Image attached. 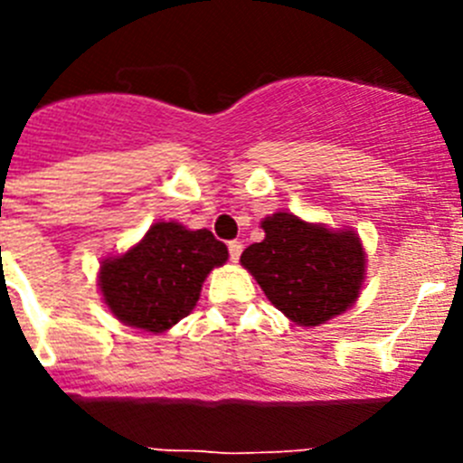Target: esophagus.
<instances>
[{"label":"esophagus","instance_id":"esophagus-1","mask_svg":"<svg viewBox=\"0 0 463 463\" xmlns=\"http://www.w3.org/2000/svg\"><path fill=\"white\" fill-rule=\"evenodd\" d=\"M227 248H229V260L239 261L241 250H243V245H241V241H229Z\"/></svg>","mask_w":463,"mask_h":463}]
</instances>
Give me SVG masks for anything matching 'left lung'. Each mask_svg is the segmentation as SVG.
I'll return each instance as SVG.
<instances>
[{
    "label": "left lung",
    "instance_id": "obj_1",
    "mask_svg": "<svg viewBox=\"0 0 463 463\" xmlns=\"http://www.w3.org/2000/svg\"><path fill=\"white\" fill-rule=\"evenodd\" d=\"M261 229L267 236L245 248L241 264L289 320L317 326L357 301L364 248L353 232H329L292 213H276Z\"/></svg>",
    "mask_w": 463,
    "mask_h": 463
}]
</instances>
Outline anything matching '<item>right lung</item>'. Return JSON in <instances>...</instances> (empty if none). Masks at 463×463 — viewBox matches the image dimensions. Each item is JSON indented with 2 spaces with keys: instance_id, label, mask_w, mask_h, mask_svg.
I'll return each instance as SVG.
<instances>
[{
  "instance_id": "add662e5",
  "label": "right lung",
  "mask_w": 463,
  "mask_h": 463,
  "mask_svg": "<svg viewBox=\"0 0 463 463\" xmlns=\"http://www.w3.org/2000/svg\"><path fill=\"white\" fill-rule=\"evenodd\" d=\"M227 255L208 229L157 222L132 250L101 264L99 288L118 320L159 334L190 315L206 276Z\"/></svg>"
}]
</instances>
